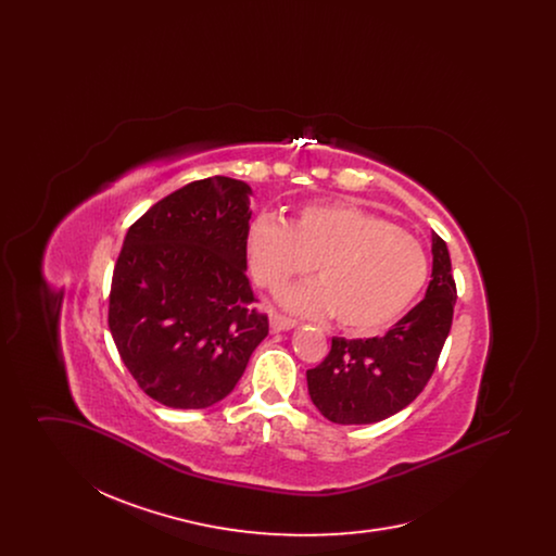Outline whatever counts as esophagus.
<instances>
[{"mask_svg":"<svg viewBox=\"0 0 556 556\" xmlns=\"http://www.w3.org/2000/svg\"><path fill=\"white\" fill-rule=\"evenodd\" d=\"M298 323L290 317H283V315H279V313H270V329L273 331H288V329H293Z\"/></svg>","mask_w":556,"mask_h":556,"instance_id":"34e87169","label":"esophagus"}]
</instances>
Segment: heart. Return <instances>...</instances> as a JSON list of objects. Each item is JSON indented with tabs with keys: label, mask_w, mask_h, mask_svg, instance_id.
Listing matches in <instances>:
<instances>
[{
	"label": "heart",
	"mask_w": 556,
	"mask_h": 556,
	"mask_svg": "<svg viewBox=\"0 0 556 556\" xmlns=\"http://www.w3.org/2000/svg\"><path fill=\"white\" fill-rule=\"evenodd\" d=\"M252 273L266 290L317 270L318 283L286 291L308 315L333 313L354 336H372L402 317L429 275L424 245L390 220L352 204H313L290 223L261 216L248 231Z\"/></svg>",
	"instance_id": "1"
}]
</instances>
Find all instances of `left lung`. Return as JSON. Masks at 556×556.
Returning <instances> with one entry per match:
<instances>
[{"label":"left lung","mask_w":556,"mask_h":556,"mask_svg":"<svg viewBox=\"0 0 556 556\" xmlns=\"http://www.w3.org/2000/svg\"><path fill=\"white\" fill-rule=\"evenodd\" d=\"M433 268L425 298L386 333L333 338L325 361L306 370L320 415L338 425L383 421L424 392L448 338L456 304L448 248L431 233Z\"/></svg>","instance_id":"8db88e82"}]
</instances>
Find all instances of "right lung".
<instances>
[{
	"instance_id": "right-lung-1",
	"label": "right lung",
	"mask_w": 556,
	"mask_h": 556,
	"mask_svg": "<svg viewBox=\"0 0 556 556\" xmlns=\"http://www.w3.org/2000/svg\"><path fill=\"white\" fill-rule=\"evenodd\" d=\"M252 187L208 177L160 200L127 231L108 325L137 386L170 408H208L238 386L268 317L250 288Z\"/></svg>"
}]
</instances>
